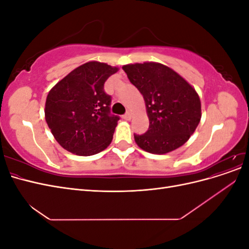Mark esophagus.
<instances>
[{
    "mask_svg": "<svg viewBox=\"0 0 249 249\" xmlns=\"http://www.w3.org/2000/svg\"><path fill=\"white\" fill-rule=\"evenodd\" d=\"M124 118L126 119V120H130L132 118V112L131 111H126V113L124 115Z\"/></svg>",
    "mask_w": 249,
    "mask_h": 249,
    "instance_id": "obj_1",
    "label": "esophagus"
}]
</instances>
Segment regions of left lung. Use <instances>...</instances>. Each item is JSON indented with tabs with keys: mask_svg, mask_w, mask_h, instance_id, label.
Returning a JSON list of instances; mask_svg holds the SVG:
<instances>
[{
	"mask_svg": "<svg viewBox=\"0 0 249 249\" xmlns=\"http://www.w3.org/2000/svg\"><path fill=\"white\" fill-rule=\"evenodd\" d=\"M130 82L143 95L149 126L135 135L137 145L150 154L172 152L188 141L201 118L195 89L168 66L156 62L124 65Z\"/></svg>",
	"mask_w": 249,
	"mask_h": 249,
	"instance_id": "obj_1",
	"label": "left lung"
}]
</instances>
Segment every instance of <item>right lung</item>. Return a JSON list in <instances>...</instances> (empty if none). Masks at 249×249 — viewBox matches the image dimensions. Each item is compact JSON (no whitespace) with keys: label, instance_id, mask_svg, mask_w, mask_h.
<instances>
[{"label":"right lung","instance_id":"obj_1","mask_svg":"<svg viewBox=\"0 0 249 249\" xmlns=\"http://www.w3.org/2000/svg\"><path fill=\"white\" fill-rule=\"evenodd\" d=\"M117 71L106 63L87 62L50 90L46 122L64 149L92 156L109 146L119 116L111 114V96L105 92L104 84Z\"/></svg>","mask_w":249,"mask_h":249}]
</instances>
